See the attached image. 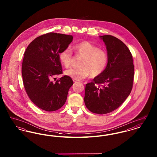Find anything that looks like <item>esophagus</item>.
I'll return each mask as SVG.
<instances>
[{
  "instance_id": "34e87169",
  "label": "esophagus",
  "mask_w": 157,
  "mask_h": 157,
  "mask_svg": "<svg viewBox=\"0 0 157 157\" xmlns=\"http://www.w3.org/2000/svg\"><path fill=\"white\" fill-rule=\"evenodd\" d=\"M73 81H74V82H78L79 81H78L76 79H73Z\"/></svg>"
}]
</instances>
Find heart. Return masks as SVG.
Wrapping results in <instances>:
<instances>
[{"label": "heart", "mask_w": 157, "mask_h": 157, "mask_svg": "<svg viewBox=\"0 0 157 157\" xmlns=\"http://www.w3.org/2000/svg\"><path fill=\"white\" fill-rule=\"evenodd\" d=\"M76 54L82 56L80 67L72 68L65 71V74L78 81L85 79L90 75L96 77L102 74L106 69L108 56L104 49L88 41H82L74 46ZM60 62L66 68L70 67L72 61V54L68 49H65L59 55Z\"/></svg>", "instance_id": "1"}]
</instances>
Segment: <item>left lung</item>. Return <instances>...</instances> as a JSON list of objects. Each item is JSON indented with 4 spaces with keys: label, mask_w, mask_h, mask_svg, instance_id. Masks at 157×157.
I'll use <instances>...</instances> for the list:
<instances>
[{
    "label": "left lung",
    "mask_w": 157,
    "mask_h": 157,
    "mask_svg": "<svg viewBox=\"0 0 157 157\" xmlns=\"http://www.w3.org/2000/svg\"><path fill=\"white\" fill-rule=\"evenodd\" d=\"M105 43L108 62L104 72L86 84L84 102L93 113L112 112L125 101L133 85L134 65L124 43L111 35L99 36Z\"/></svg>",
    "instance_id": "8db88e82"
}]
</instances>
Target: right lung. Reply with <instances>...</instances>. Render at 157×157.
<instances>
[{
    "label": "right lung",
    "instance_id": "obj_1",
    "mask_svg": "<svg viewBox=\"0 0 157 157\" xmlns=\"http://www.w3.org/2000/svg\"><path fill=\"white\" fill-rule=\"evenodd\" d=\"M72 40V35L48 33L35 39L24 53L22 75L25 89L32 102L46 111H56L65 104L74 83L67 75L52 82L62 73L60 52Z\"/></svg>",
    "mask_w": 157,
    "mask_h": 157
}]
</instances>
